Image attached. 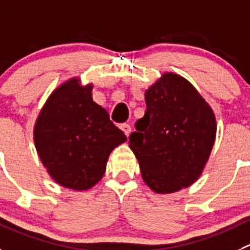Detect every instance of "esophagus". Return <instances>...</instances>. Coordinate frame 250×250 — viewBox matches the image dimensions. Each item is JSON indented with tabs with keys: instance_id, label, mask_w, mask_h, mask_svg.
Listing matches in <instances>:
<instances>
[{
	"instance_id": "obj_1",
	"label": "esophagus",
	"mask_w": 250,
	"mask_h": 250,
	"mask_svg": "<svg viewBox=\"0 0 250 250\" xmlns=\"http://www.w3.org/2000/svg\"><path fill=\"white\" fill-rule=\"evenodd\" d=\"M120 128L123 130V132H125V136H127V137L129 136L130 130H132V129H130V125H127V123H122V125H120Z\"/></svg>"
}]
</instances>
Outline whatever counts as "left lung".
<instances>
[{"label":"left lung","mask_w":250,"mask_h":250,"mask_svg":"<svg viewBox=\"0 0 250 250\" xmlns=\"http://www.w3.org/2000/svg\"><path fill=\"white\" fill-rule=\"evenodd\" d=\"M144 97L146 111L129 136L142 178L157 193L188 188L201 176L216 141L213 109L175 72H164Z\"/></svg>","instance_id":"1"}]
</instances>
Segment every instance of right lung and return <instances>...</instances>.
Here are the masks:
<instances>
[{"label":"right lung","mask_w":250,"mask_h":250,"mask_svg":"<svg viewBox=\"0 0 250 250\" xmlns=\"http://www.w3.org/2000/svg\"><path fill=\"white\" fill-rule=\"evenodd\" d=\"M92 83L71 78L60 83L42 107L34 146L50 178L65 188L87 191L104 176L108 157L127 141L92 100Z\"/></svg>","instance_id":"1"}]
</instances>
